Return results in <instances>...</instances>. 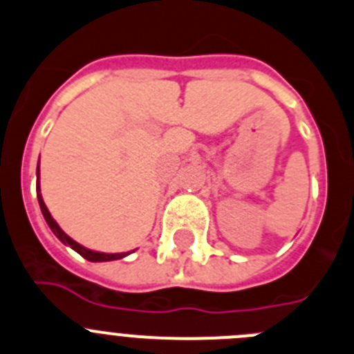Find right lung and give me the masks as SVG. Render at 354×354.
<instances>
[{
    "label": "right lung",
    "instance_id": "obj_1",
    "mask_svg": "<svg viewBox=\"0 0 354 354\" xmlns=\"http://www.w3.org/2000/svg\"><path fill=\"white\" fill-rule=\"evenodd\" d=\"M38 176H39V162H38ZM36 196H38V203H39V207H41V213L43 216H45V220H47L48 227L52 229V232L55 234V237H57L61 243L68 244V246H71L73 250L77 253H80L84 259L91 260V262H110V260H118V259H124L125 255H129V253H99V252H92V250H87V248H84L82 244H78L77 241H73L71 237L66 236L64 230L61 229V227L57 225V222H55L54 218H52L50 211L47 209V206H45V203H43V197L41 194H39V181L36 183Z\"/></svg>",
    "mask_w": 354,
    "mask_h": 354
}]
</instances>
